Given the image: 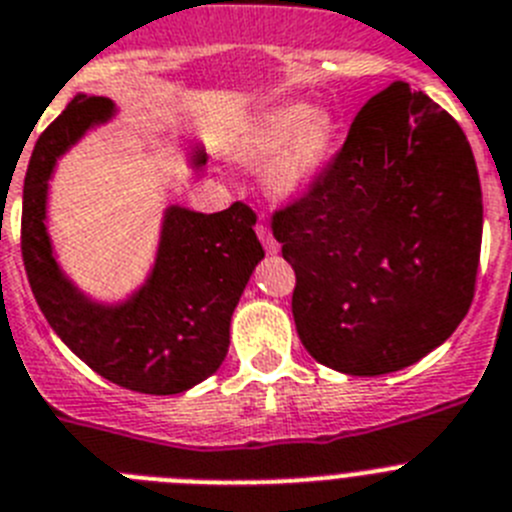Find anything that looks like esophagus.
Segmentation results:
<instances>
[{
    "instance_id": "esophagus-1",
    "label": "esophagus",
    "mask_w": 512,
    "mask_h": 512,
    "mask_svg": "<svg viewBox=\"0 0 512 512\" xmlns=\"http://www.w3.org/2000/svg\"><path fill=\"white\" fill-rule=\"evenodd\" d=\"M255 231H257V237H260L262 247H265V252H268V255H275V252H278V242H275V237H273V234H270L268 226L257 224Z\"/></svg>"
}]
</instances>
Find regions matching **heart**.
<instances>
[{
  "label": "heart",
  "mask_w": 512,
  "mask_h": 512,
  "mask_svg": "<svg viewBox=\"0 0 512 512\" xmlns=\"http://www.w3.org/2000/svg\"><path fill=\"white\" fill-rule=\"evenodd\" d=\"M335 136V121L324 108L286 105L268 113L239 149L242 162H262L275 153L268 182L275 193H296L317 175Z\"/></svg>",
  "instance_id": "obj_1"
}]
</instances>
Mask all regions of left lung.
Masks as SVG:
<instances>
[{
	"mask_svg": "<svg viewBox=\"0 0 512 512\" xmlns=\"http://www.w3.org/2000/svg\"><path fill=\"white\" fill-rule=\"evenodd\" d=\"M270 229L296 273L293 322L314 361L350 376L412 366L474 299L482 188L469 141L428 95L389 84Z\"/></svg>",
	"mask_w": 512,
	"mask_h": 512,
	"instance_id": "obj_1",
	"label": "left lung"
}]
</instances>
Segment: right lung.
Here are the masks:
<instances>
[{
  "label": "right lung",
  "mask_w": 512,
  "mask_h": 512,
  "mask_svg": "<svg viewBox=\"0 0 512 512\" xmlns=\"http://www.w3.org/2000/svg\"><path fill=\"white\" fill-rule=\"evenodd\" d=\"M108 97L77 95L35 141L22 190V262L53 332L102 379L141 394H180L219 371L229 324L257 262L265 257L255 211L167 208L157 265L126 304H92L59 270L46 231L48 177L87 128L113 115ZM195 164L206 154L195 151Z\"/></svg>",
  "instance_id": "right-lung-1"
}]
</instances>
